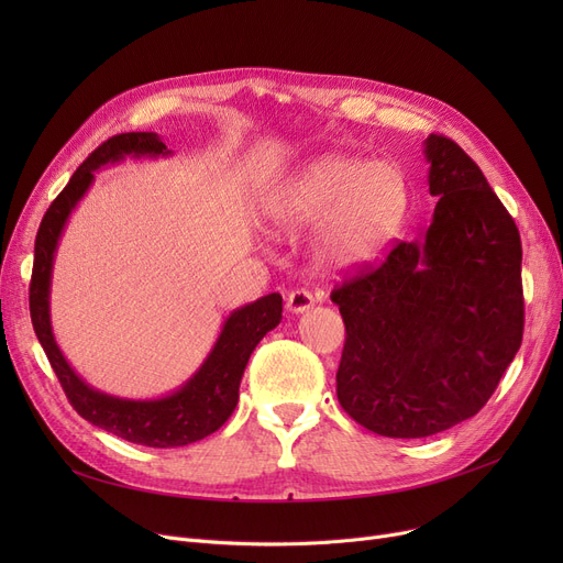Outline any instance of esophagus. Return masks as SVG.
Returning a JSON list of instances; mask_svg holds the SVG:
<instances>
[{
  "label": "esophagus",
  "mask_w": 563,
  "mask_h": 563,
  "mask_svg": "<svg viewBox=\"0 0 563 563\" xmlns=\"http://www.w3.org/2000/svg\"><path fill=\"white\" fill-rule=\"evenodd\" d=\"M285 306L291 314H301V312H308L314 306V299H312V294L308 289H294V291L287 294Z\"/></svg>",
  "instance_id": "34e87169"
}]
</instances>
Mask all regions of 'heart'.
<instances>
[{"label":"heart","mask_w":563,"mask_h":563,"mask_svg":"<svg viewBox=\"0 0 563 563\" xmlns=\"http://www.w3.org/2000/svg\"><path fill=\"white\" fill-rule=\"evenodd\" d=\"M408 210L404 170L386 159L321 155L301 164L264 200V219L278 234L312 225L310 257L327 274L356 272L395 240Z\"/></svg>","instance_id":"b5f03b06"}]
</instances>
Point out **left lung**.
<instances>
[{
    "instance_id": "1",
    "label": "left lung",
    "mask_w": 563,
    "mask_h": 563,
    "mask_svg": "<svg viewBox=\"0 0 563 563\" xmlns=\"http://www.w3.org/2000/svg\"><path fill=\"white\" fill-rule=\"evenodd\" d=\"M424 159L431 223L331 294L346 327L338 399L388 438H427L477 416L522 342L511 214L452 139L429 134Z\"/></svg>"
}]
</instances>
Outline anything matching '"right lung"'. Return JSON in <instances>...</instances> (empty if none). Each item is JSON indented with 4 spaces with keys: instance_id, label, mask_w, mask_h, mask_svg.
<instances>
[{
    "instance_id": "right-lung-1",
    "label": "right lung",
    "mask_w": 563,
    "mask_h": 563,
    "mask_svg": "<svg viewBox=\"0 0 563 563\" xmlns=\"http://www.w3.org/2000/svg\"><path fill=\"white\" fill-rule=\"evenodd\" d=\"M168 147L153 132H128L102 143L70 177L45 212L34 249V274L29 285V310L34 331L47 361L64 386L66 397L84 420L145 448H185L214 433L240 401V383L251 353L260 340L283 319V297L278 291L232 310L214 346L202 365L180 388L155 399H128L96 390L73 369L58 349L49 317L52 269L58 240L79 200L91 189L96 170L123 162L125 157H168Z\"/></svg>"
}]
</instances>
